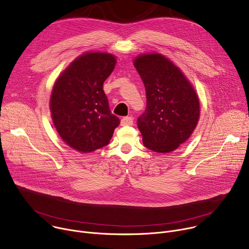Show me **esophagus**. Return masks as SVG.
<instances>
[{"mask_svg": "<svg viewBox=\"0 0 249 249\" xmlns=\"http://www.w3.org/2000/svg\"><path fill=\"white\" fill-rule=\"evenodd\" d=\"M121 125L122 126H129V125H133V118L132 117H123L121 119Z\"/></svg>", "mask_w": 249, "mask_h": 249, "instance_id": "esophagus-1", "label": "esophagus"}]
</instances>
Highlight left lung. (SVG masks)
<instances>
[{"instance_id":"left-lung-1","label":"left lung","mask_w":249,"mask_h":249,"mask_svg":"<svg viewBox=\"0 0 249 249\" xmlns=\"http://www.w3.org/2000/svg\"><path fill=\"white\" fill-rule=\"evenodd\" d=\"M147 96V107L137 121L148 149L167 154L185 143L200 117L198 95L181 70L160 53L133 61Z\"/></svg>"}]
</instances>
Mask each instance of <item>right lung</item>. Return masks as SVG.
Here are the masks:
<instances>
[{
	"instance_id": "right-lung-1",
	"label": "right lung",
	"mask_w": 249,
	"mask_h": 249,
	"mask_svg": "<svg viewBox=\"0 0 249 249\" xmlns=\"http://www.w3.org/2000/svg\"><path fill=\"white\" fill-rule=\"evenodd\" d=\"M114 55L87 52L56 80L50 97L54 126L65 143L80 153L109 144L120 120L111 113L103 83L115 68Z\"/></svg>"
}]
</instances>
